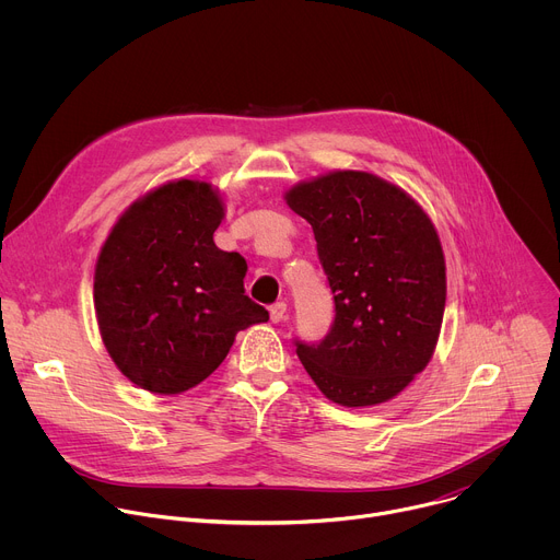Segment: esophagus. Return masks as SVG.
<instances>
[{
  "label": "esophagus",
  "instance_id": "esophagus-1",
  "mask_svg": "<svg viewBox=\"0 0 560 560\" xmlns=\"http://www.w3.org/2000/svg\"><path fill=\"white\" fill-rule=\"evenodd\" d=\"M285 316H288V305L283 301H277L275 305H270V322L272 324L285 322Z\"/></svg>",
  "mask_w": 560,
  "mask_h": 560
}]
</instances>
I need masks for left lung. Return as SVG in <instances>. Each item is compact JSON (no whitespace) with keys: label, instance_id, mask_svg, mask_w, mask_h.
<instances>
[{"label":"left lung","instance_id":"left-lung-1","mask_svg":"<svg viewBox=\"0 0 560 560\" xmlns=\"http://www.w3.org/2000/svg\"><path fill=\"white\" fill-rule=\"evenodd\" d=\"M285 203L314 232L335 294V324L296 341L316 387L346 408L389 401L430 363L445 310V257L428 212L398 186L361 171L301 182Z\"/></svg>","mask_w":560,"mask_h":560}]
</instances>
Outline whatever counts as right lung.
<instances>
[{"instance_id": "1", "label": "right lung", "mask_w": 560, "mask_h": 560, "mask_svg": "<svg viewBox=\"0 0 560 560\" xmlns=\"http://www.w3.org/2000/svg\"><path fill=\"white\" fill-rule=\"evenodd\" d=\"M217 188L175 179L145 192L113 225L95 266L102 341L124 376L152 394L208 378L238 330L268 322L246 296V259L214 246Z\"/></svg>"}]
</instances>
